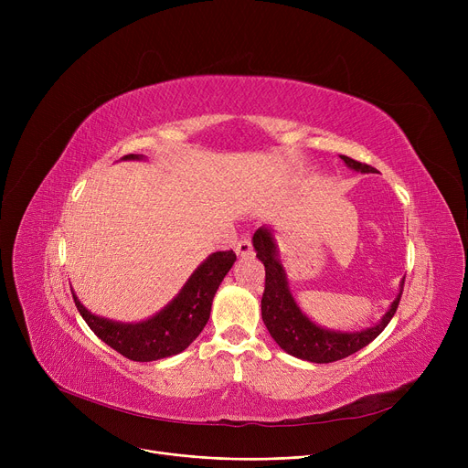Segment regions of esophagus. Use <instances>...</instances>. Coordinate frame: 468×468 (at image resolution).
I'll return each mask as SVG.
<instances>
[{"label": "esophagus", "mask_w": 468, "mask_h": 468, "mask_svg": "<svg viewBox=\"0 0 468 468\" xmlns=\"http://www.w3.org/2000/svg\"><path fill=\"white\" fill-rule=\"evenodd\" d=\"M235 252H237V256H240V258H249V256H252V254H254V249H252V242H250V239H240V240L237 242Z\"/></svg>", "instance_id": "esophagus-1"}]
</instances>
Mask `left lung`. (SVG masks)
I'll list each match as a JSON object with an SVG mask.
<instances>
[{
	"mask_svg": "<svg viewBox=\"0 0 468 468\" xmlns=\"http://www.w3.org/2000/svg\"><path fill=\"white\" fill-rule=\"evenodd\" d=\"M339 157L353 170H376L374 166L358 163L347 155ZM252 244L256 249V258L265 265V290L261 296L263 324L277 341V346L292 356L316 364H328L346 358L366 347L367 343H372L385 330V326L390 323V318L395 316L399 309L404 281L400 282L399 296L390 303L388 311L376 326L360 332H335L316 326L311 318L302 313L296 300L290 293L286 273L279 260V250L271 229L260 228L252 237Z\"/></svg>",
	"mask_w": 468,
	"mask_h": 468,
	"instance_id": "obj_1",
	"label": "left lung"
}]
</instances>
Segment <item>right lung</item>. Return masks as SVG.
<instances>
[{
	"label": "right lung",
	"instance_id": "add662e5",
	"mask_svg": "<svg viewBox=\"0 0 468 468\" xmlns=\"http://www.w3.org/2000/svg\"><path fill=\"white\" fill-rule=\"evenodd\" d=\"M144 155H125V161ZM237 256L233 250L210 254L187 279L178 296L165 309L142 323L125 324L92 314L73 293V302L89 328L122 356L136 362H152L178 355L191 346L208 323L214 293L229 273Z\"/></svg>",
	"mask_w": 468,
	"mask_h": 468
}]
</instances>
